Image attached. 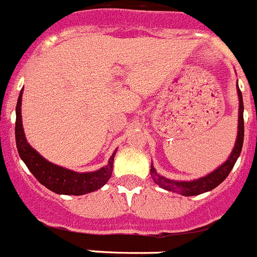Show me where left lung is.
Listing matches in <instances>:
<instances>
[{
  "mask_svg": "<svg viewBox=\"0 0 257 257\" xmlns=\"http://www.w3.org/2000/svg\"><path fill=\"white\" fill-rule=\"evenodd\" d=\"M238 96H239V117H238V136L237 142H235L234 149L231 152L230 157L226 160L225 163H222L219 169L211 172L210 175L201 178L198 180L193 181H175L165 178L162 175L154 170L153 166H151V175L152 179L157 185H160L163 189L169 190V192L180 193L183 196H198L202 193H206L208 190L216 188L219 184L228 178L229 172L234 167L237 162L238 157H239L240 151H242V145H243V136H244V124H243V100H242V92L238 87Z\"/></svg>",
  "mask_w": 257,
  "mask_h": 257,
  "instance_id": "1",
  "label": "left lung"
}]
</instances>
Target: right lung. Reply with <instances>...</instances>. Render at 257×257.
I'll use <instances>...</instances> for the list:
<instances>
[{
	"instance_id": "add662e5",
	"label": "right lung",
	"mask_w": 257,
	"mask_h": 257,
	"mask_svg": "<svg viewBox=\"0 0 257 257\" xmlns=\"http://www.w3.org/2000/svg\"><path fill=\"white\" fill-rule=\"evenodd\" d=\"M22 92L17 103V122H15V139L19 156L27 165L29 171L42 185L58 194L67 196H82L101 188L110 179L113 171L114 153L109 158L105 167L94 172H79L56 166L46 161L27 143L22 123Z\"/></svg>"
}]
</instances>
